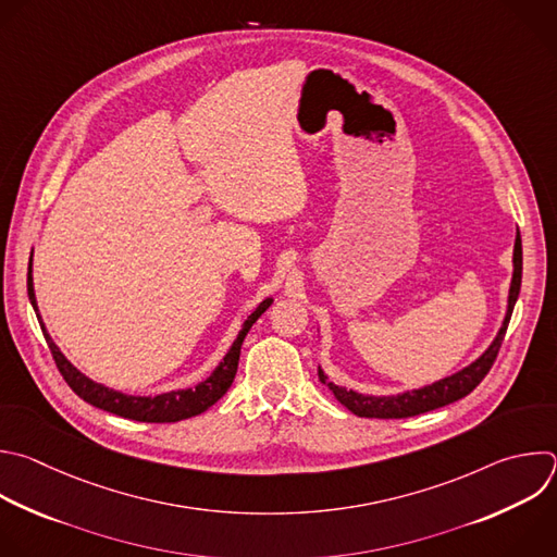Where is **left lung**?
<instances>
[{
  "label": "left lung",
  "instance_id": "obj_1",
  "mask_svg": "<svg viewBox=\"0 0 557 557\" xmlns=\"http://www.w3.org/2000/svg\"><path fill=\"white\" fill-rule=\"evenodd\" d=\"M520 280H522V243H520V234L516 236L513 243V275H511V286H509V297H507V312L503 319V325L496 334V338L492 341V345L468 367H463L461 372L442 379L433 385H426L422 389H413V392H405L398 396H364V394H356L354 389H345V387H336L334 383L327 381V376L319 369V381L334 394V398L349 409L354 416L358 418H379V420H398V418H413L440 407H446L450 403H457L461 398H466L490 372V367L496 360V354L500 349L503 336L507 332L511 312H513V304L518 299L520 293Z\"/></svg>",
  "mask_w": 557,
  "mask_h": 557
}]
</instances>
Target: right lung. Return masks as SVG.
<instances>
[{"label": "right lung", "instance_id": "right-lung-1", "mask_svg": "<svg viewBox=\"0 0 557 557\" xmlns=\"http://www.w3.org/2000/svg\"><path fill=\"white\" fill-rule=\"evenodd\" d=\"M28 297L30 304L37 312L39 325L44 330V336L48 341V347L54 356V362L59 367L61 376L65 379V383L72 387V392L83 398L85 403H89L91 407H98L102 411H109L113 416L126 418V420H135V422H150V424H163V422H178V420H188L195 418L203 411H208L212 405H216L227 389L232 387L236 372H238V360H240V347L243 341L247 336V332L251 330V325L260 319V314L273 304V299H264L243 323V330L238 332L234 345L230 347V351L225 354V358L219 362V367L210 374V379L201 381L195 387L188 389H176V392H168V394H159V396H126L122 392L109 389L100 383H94L91 379H87L85 374H81L78 369L63 356V351L57 347V343L52 341V336L48 334L39 308H37V297H35V286H33V256H30V264H28Z\"/></svg>", "mask_w": 557, "mask_h": 557}]
</instances>
